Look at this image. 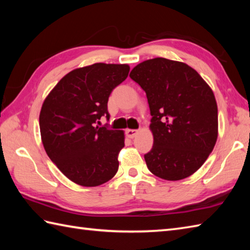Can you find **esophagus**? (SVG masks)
I'll return each instance as SVG.
<instances>
[{
    "label": "esophagus",
    "instance_id": "1",
    "mask_svg": "<svg viewBox=\"0 0 250 250\" xmlns=\"http://www.w3.org/2000/svg\"><path fill=\"white\" fill-rule=\"evenodd\" d=\"M137 133H139V131L133 130V129H128L125 131V134H126V136L129 137V139H133V137L136 136Z\"/></svg>",
    "mask_w": 250,
    "mask_h": 250
}]
</instances>
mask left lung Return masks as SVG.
Instances as JSON below:
<instances>
[{"instance_id": "left-lung-1", "label": "left lung", "mask_w": 250, "mask_h": 250, "mask_svg": "<svg viewBox=\"0 0 250 250\" xmlns=\"http://www.w3.org/2000/svg\"><path fill=\"white\" fill-rule=\"evenodd\" d=\"M130 77L146 92L152 116L149 171L166 180L189 177L203 166L218 137L213 90L184 62L155 58L137 64Z\"/></svg>"}]
</instances>
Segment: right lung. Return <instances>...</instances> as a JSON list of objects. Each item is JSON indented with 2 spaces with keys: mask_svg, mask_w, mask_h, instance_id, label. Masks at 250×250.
<instances>
[{
  "mask_svg": "<svg viewBox=\"0 0 250 250\" xmlns=\"http://www.w3.org/2000/svg\"><path fill=\"white\" fill-rule=\"evenodd\" d=\"M129 71L128 64L106 63L75 68L60 79L42 105V143L50 160L73 183L97 187L118 171L125 132L95 126V122L104 115L109 118V94Z\"/></svg>",
  "mask_w": 250,
  "mask_h": 250,
  "instance_id": "1",
  "label": "right lung"
}]
</instances>
